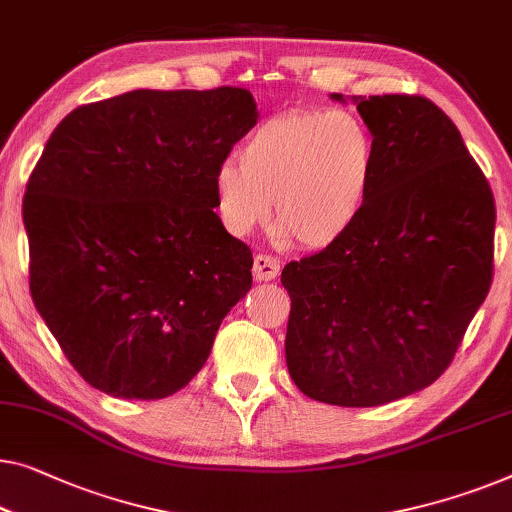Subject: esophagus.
<instances>
[{"label": "esophagus", "mask_w": 512, "mask_h": 512, "mask_svg": "<svg viewBox=\"0 0 512 512\" xmlns=\"http://www.w3.org/2000/svg\"><path fill=\"white\" fill-rule=\"evenodd\" d=\"M251 272H254L256 281H270L279 274V261L270 254H256Z\"/></svg>", "instance_id": "obj_1"}]
</instances>
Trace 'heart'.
Wrapping results in <instances>:
<instances>
[{"label":"heart","mask_w":512,"mask_h":512,"mask_svg":"<svg viewBox=\"0 0 512 512\" xmlns=\"http://www.w3.org/2000/svg\"><path fill=\"white\" fill-rule=\"evenodd\" d=\"M376 177L372 129L348 110H295L270 117L242 159L214 170V196L235 235L265 224L305 249L342 242L369 203Z\"/></svg>","instance_id":"heart-1"}]
</instances>
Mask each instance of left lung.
Here are the masks:
<instances>
[{
    "mask_svg": "<svg viewBox=\"0 0 512 512\" xmlns=\"http://www.w3.org/2000/svg\"><path fill=\"white\" fill-rule=\"evenodd\" d=\"M351 101L376 140L374 189L342 242L281 272L286 365L316 402L381 406L448 369L490 291L496 212L439 106L409 94Z\"/></svg>",
    "mask_w": 512,
    "mask_h": 512,
    "instance_id": "1",
    "label": "left lung"
}]
</instances>
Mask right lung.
<instances>
[{
  "instance_id": "obj_1",
  "label": "right lung",
  "mask_w": 512,
  "mask_h": 512,
  "mask_svg": "<svg viewBox=\"0 0 512 512\" xmlns=\"http://www.w3.org/2000/svg\"><path fill=\"white\" fill-rule=\"evenodd\" d=\"M256 120L242 87L133 90L48 138L22 201L29 291L92 388L161 399L201 372L251 288V249L214 212V170Z\"/></svg>"
}]
</instances>
